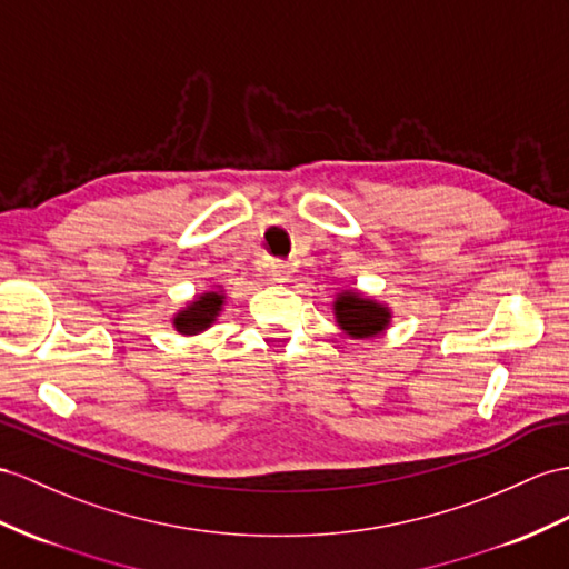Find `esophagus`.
Here are the masks:
<instances>
[{"instance_id":"esophagus-1","label":"esophagus","mask_w":569,"mask_h":569,"mask_svg":"<svg viewBox=\"0 0 569 569\" xmlns=\"http://www.w3.org/2000/svg\"><path fill=\"white\" fill-rule=\"evenodd\" d=\"M272 277H274V282H289V277H292V268H289L287 262H274Z\"/></svg>"}]
</instances>
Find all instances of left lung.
<instances>
[{"label": "left lung", "mask_w": 569, "mask_h": 569, "mask_svg": "<svg viewBox=\"0 0 569 569\" xmlns=\"http://www.w3.org/2000/svg\"><path fill=\"white\" fill-rule=\"evenodd\" d=\"M332 313H336V323L340 330L352 340L379 336L391 323L389 303L359 295L357 289H342L336 301H332Z\"/></svg>", "instance_id": "obj_1"}]
</instances>
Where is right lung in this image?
<instances>
[{"instance_id":"obj_1","label":"right lung","mask_w":569,"mask_h":569,"mask_svg":"<svg viewBox=\"0 0 569 569\" xmlns=\"http://www.w3.org/2000/svg\"><path fill=\"white\" fill-rule=\"evenodd\" d=\"M224 299L227 295L221 287L207 289V292L198 295L171 318L173 328L180 332V336H198V332L207 330L217 321L221 307H224Z\"/></svg>"}]
</instances>
